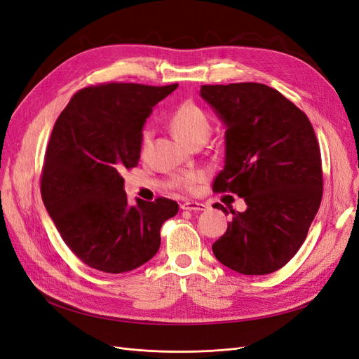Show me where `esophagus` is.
Masks as SVG:
<instances>
[{
    "label": "esophagus",
    "mask_w": 359,
    "mask_h": 359,
    "mask_svg": "<svg viewBox=\"0 0 359 359\" xmlns=\"http://www.w3.org/2000/svg\"><path fill=\"white\" fill-rule=\"evenodd\" d=\"M181 208L186 211H205L206 205L201 203V202H184L181 205Z\"/></svg>",
    "instance_id": "esophagus-1"
}]
</instances>
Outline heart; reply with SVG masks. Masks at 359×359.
I'll list each match as a JSON object with an SVG mask.
<instances>
[{
  "instance_id": "heart-1",
  "label": "heart",
  "mask_w": 359,
  "mask_h": 359,
  "mask_svg": "<svg viewBox=\"0 0 359 359\" xmlns=\"http://www.w3.org/2000/svg\"><path fill=\"white\" fill-rule=\"evenodd\" d=\"M169 126L172 132L175 133L184 144L193 145L199 142V140H205L211 135V121L208 115H206L199 106H196L191 102H186L180 104L175 111H173L169 116ZM151 136L153 133L149 130H144L142 136H140L139 149L140 153L145 154L148 151V147L151 144ZM202 180V173L196 170H187L181 172L178 175L172 178L173 186L186 190L193 191L194 186Z\"/></svg>"
}]
</instances>
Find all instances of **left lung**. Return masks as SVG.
<instances>
[{
	"label": "left lung",
	"mask_w": 359,
	"mask_h": 359,
	"mask_svg": "<svg viewBox=\"0 0 359 359\" xmlns=\"http://www.w3.org/2000/svg\"><path fill=\"white\" fill-rule=\"evenodd\" d=\"M201 97L226 127L224 168L214 191H231L247 210L212 244L236 273L264 276L285 266L306 240L322 199V160L307 115L264 83L202 85ZM214 208L229 214L223 205Z\"/></svg>",
	"instance_id": "left-lung-1"
}]
</instances>
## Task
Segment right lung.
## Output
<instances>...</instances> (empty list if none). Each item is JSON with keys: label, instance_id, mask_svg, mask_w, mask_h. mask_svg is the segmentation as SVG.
Returning a JSON list of instances; mask_svg holds the SVG:
<instances>
[{"label": "right lung", "instance_id": "add662e5", "mask_svg": "<svg viewBox=\"0 0 359 359\" xmlns=\"http://www.w3.org/2000/svg\"><path fill=\"white\" fill-rule=\"evenodd\" d=\"M177 86H88L53 126L41 199L64 243L91 268L119 274L144 265L158 252L161 224L178 212V203L166 198L130 205L121 177L137 166L153 107Z\"/></svg>", "mask_w": 359, "mask_h": 359}]
</instances>
